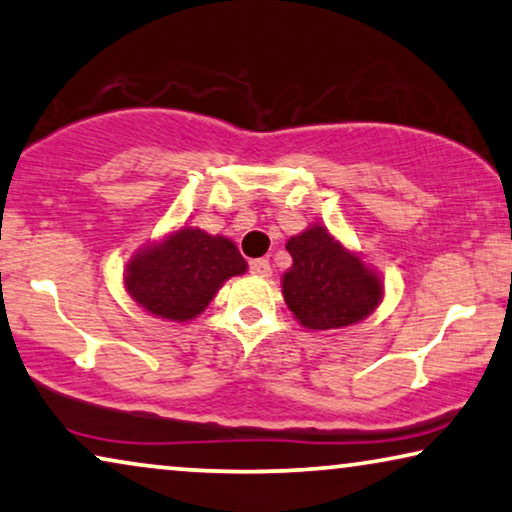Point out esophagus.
<instances>
[{
  "instance_id": "1",
  "label": "esophagus",
  "mask_w": 512,
  "mask_h": 512,
  "mask_svg": "<svg viewBox=\"0 0 512 512\" xmlns=\"http://www.w3.org/2000/svg\"><path fill=\"white\" fill-rule=\"evenodd\" d=\"M249 272L254 274V277L268 279V277H272V265L268 258H256V261L249 263Z\"/></svg>"
}]
</instances>
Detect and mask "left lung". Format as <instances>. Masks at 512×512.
Here are the masks:
<instances>
[{
	"instance_id": "8db88e82",
	"label": "left lung",
	"mask_w": 512,
	"mask_h": 512,
	"mask_svg": "<svg viewBox=\"0 0 512 512\" xmlns=\"http://www.w3.org/2000/svg\"><path fill=\"white\" fill-rule=\"evenodd\" d=\"M293 258L281 277L295 321L309 330H339L360 323L383 300V279L328 228L311 224L286 242Z\"/></svg>"
}]
</instances>
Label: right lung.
Returning <instances> with one entry per match:
<instances>
[{"label": "right lung", "mask_w": 512, "mask_h": 512, "mask_svg": "<svg viewBox=\"0 0 512 512\" xmlns=\"http://www.w3.org/2000/svg\"><path fill=\"white\" fill-rule=\"evenodd\" d=\"M242 272L247 261L235 242L182 226L129 258L124 286L147 314L184 323L205 311L226 279Z\"/></svg>", "instance_id": "right-lung-1"}]
</instances>
